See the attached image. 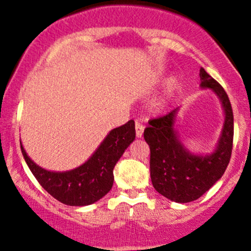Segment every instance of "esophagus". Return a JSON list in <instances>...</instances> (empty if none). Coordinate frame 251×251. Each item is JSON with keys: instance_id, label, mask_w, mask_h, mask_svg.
<instances>
[{"instance_id": "1", "label": "esophagus", "mask_w": 251, "mask_h": 251, "mask_svg": "<svg viewBox=\"0 0 251 251\" xmlns=\"http://www.w3.org/2000/svg\"><path fill=\"white\" fill-rule=\"evenodd\" d=\"M135 130H136V137L137 139H140V137H142L143 130H145V126L136 122L135 123Z\"/></svg>"}]
</instances>
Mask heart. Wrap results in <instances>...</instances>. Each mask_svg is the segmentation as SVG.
<instances>
[{
  "mask_svg": "<svg viewBox=\"0 0 251 251\" xmlns=\"http://www.w3.org/2000/svg\"><path fill=\"white\" fill-rule=\"evenodd\" d=\"M176 85H178V81H176V78H173V79H171L170 86H168V88H170V90H174L176 88ZM165 103H166L165 98H160V100H157L156 102L154 103V108H156V109L162 108V106L165 105Z\"/></svg>",
  "mask_w": 251,
  "mask_h": 251,
  "instance_id": "heart-1",
  "label": "heart"
}]
</instances>
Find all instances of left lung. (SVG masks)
<instances>
[{"mask_svg": "<svg viewBox=\"0 0 251 251\" xmlns=\"http://www.w3.org/2000/svg\"><path fill=\"white\" fill-rule=\"evenodd\" d=\"M201 88L209 89L221 100L224 122L211 153L196 154L180 140L176 129L179 106L166 116L149 121L145 129L151 148V179L155 190L176 202H190L209 191L229 165L233 140V114L229 97L212 77L201 69Z\"/></svg>", "mask_w": 251, "mask_h": 251, "instance_id": "1", "label": "left lung"}]
</instances>
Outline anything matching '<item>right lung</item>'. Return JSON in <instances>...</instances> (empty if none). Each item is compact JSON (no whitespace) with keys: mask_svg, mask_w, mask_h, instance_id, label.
Here are the masks:
<instances>
[{"mask_svg":"<svg viewBox=\"0 0 251 251\" xmlns=\"http://www.w3.org/2000/svg\"><path fill=\"white\" fill-rule=\"evenodd\" d=\"M135 140V122L112 129L95 153L79 167L65 172L45 170L33 161L25 151L22 155L39 184L63 204L86 206L102 199L114 184V167L125 151Z\"/></svg>","mask_w":251,"mask_h":251,"instance_id":"obj_1","label":"right lung"}]
</instances>
